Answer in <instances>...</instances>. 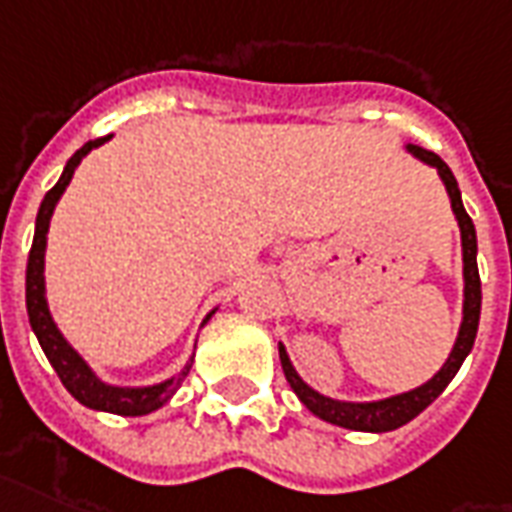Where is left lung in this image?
<instances>
[{
  "mask_svg": "<svg viewBox=\"0 0 512 512\" xmlns=\"http://www.w3.org/2000/svg\"><path fill=\"white\" fill-rule=\"evenodd\" d=\"M404 149L410 151L412 157H418L420 162H426L429 168L437 170V176L442 179L445 189H448L450 208L456 214L458 230H461V263H464V301H461V325H458V336L453 342V350H450L448 361L442 363L431 380H426L418 388L412 391L396 393V396H388V399H374V401H342L331 399V396H323L320 391H314L312 385H306L301 380V374L295 372L293 361L287 355L285 344L279 342V361H282V369H285V377L290 382V388L295 391V396L304 401V407L312 415H317L325 423H333V426H342V429L350 431H372V434H382V431H393L410 423L412 418H418L420 412L429 407L431 401L437 399L439 393L448 388V382L456 377V372L461 369V363L472 350L475 344V336H478V323H480V276H478V236H475V225L472 219L464 211V203H461V189H458V181L453 176V170L439 160L434 151H426L415 146V143H407Z\"/></svg>",
  "mask_w": 512,
  "mask_h": 512,
  "instance_id": "1",
  "label": "left lung"
}]
</instances>
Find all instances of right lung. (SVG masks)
Listing matches in <instances>:
<instances>
[{"label":"right lung","instance_id":"obj_1","mask_svg":"<svg viewBox=\"0 0 512 512\" xmlns=\"http://www.w3.org/2000/svg\"><path fill=\"white\" fill-rule=\"evenodd\" d=\"M105 140H111V135L83 143L81 149L67 160L54 189H48V195L40 203L37 222H34L32 252H29V263H26V312H29V325H32L34 336H37V342L43 347L45 358L51 361L64 388L73 393V399L81 401L83 407H89V410L138 418V415H149V412L160 410L162 404H168L173 399V393L179 391L181 382H184V377L192 369V358L195 355H189L184 369L168 377V380L154 382V385H111V382L100 380L92 366L83 361L81 352L64 339V333L54 323V314L48 309V295H45V246H48V227H51L54 208L64 195V189L70 187L75 168L81 165L83 157L92 149H97V146H102ZM214 312L217 309H211L206 314V320L200 323V328L211 320Z\"/></svg>","mask_w":512,"mask_h":512}]
</instances>
